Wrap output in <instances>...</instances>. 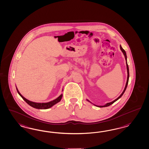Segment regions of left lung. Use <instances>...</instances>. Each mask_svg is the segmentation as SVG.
Here are the masks:
<instances>
[{
	"mask_svg": "<svg viewBox=\"0 0 149 149\" xmlns=\"http://www.w3.org/2000/svg\"><path fill=\"white\" fill-rule=\"evenodd\" d=\"M120 49H121V50L122 51V52H123V54L125 55V59H126V65H127V73H128V76H127V80L126 84V86H125V89H124V90L123 91V92H122V93H121V95H120L118 98H117V99H115V100H114L113 101V102H110V103H107V104H105V105H103V106H97V105H95V106H96V107H100V108H102V107H108L109 105H111V104H113L114 102H115L116 100H117L118 99H119V98H120L122 96V95H123V93H125V91L126 90L127 87V85H128V80H129V77H130V74H129V68H128V64H127V55L126 53V52H125V51L123 50V49H122V47H121V46H120ZM88 102H90L89 100H88Z\"/></svg>",
	"mask_w": 149,
	"mask_h": 149,
	"instance_id": "1",
	"label": "left lung"
}]
</instances>
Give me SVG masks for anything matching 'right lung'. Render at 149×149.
Listing matches in <instances>:
<instances>
[{"label":"right lung","instance_id":"add662e5","mask_svg":"<svg viewBox=\"0 0 149 149\" xmlns=\"http://www.w3.org/2000/svg\"><path fill=\"white\" fill-rule=\"evenodd\" d=\"M17 91L18 92V94L27 103V104H29L30 106L32 107L33 108H34L38 109H49L52 107L53 105H54V104L58 103L59 102L61 101V100L62 99V95H59L57 98L54 99V100L48 102V103H35V102H33L30 100H28V99H26L24 97H23L22 95L20 94V93L19 92L17 88Z\"/></svg>","mask_w":149,"mask_h":149}]
</instances>
